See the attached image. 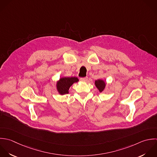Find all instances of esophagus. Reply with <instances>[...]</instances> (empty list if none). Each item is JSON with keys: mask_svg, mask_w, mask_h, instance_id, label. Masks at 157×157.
<instances>
[{"mask_svg": "<svg viewBox=\"0 0 157 157\" xmlns=\"http://www.w3.org/2000/svg\"><path fill=\"white\" fill-rule=\"evenodd\" d=\"M80 79H81V81H82L86 82V81H87V79H88V78H87V77H84V78H80Z\"/></svg>", "mask_w": 157, "mask_h": 157, "instance_id": "esophagus-1", "label": "esophagus"}]
</instances>
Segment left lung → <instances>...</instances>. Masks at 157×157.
Instances as JSON below:
<instances>
[{"label": "left lung", "instance_id": "1", "mask_svg": "<svg viewBox=\"0 0 157 157\" xmlns=\"http://www.w3.org/2000/svg\"><path fill=\"white\" fill-rule=\"evenodd\" d=\"M95 84L96 87L98 88V89L99 90V91L100 92H101L105 88V86H106L105 82L103 81V80H100V79L97 80V81H95Z\"/></svg>", "mask_w": 157, "mask_h": 157}]
</instances>
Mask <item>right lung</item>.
<instances>
[{
  "mask_svg": "<svg viewBox=\"0 0 157 157\" xmlns=\"http://www.w3.org/2000/svg\"><path fill=\"white\" fill-rule=\"evenodd\" d=\"M79 79L76 77L71 78H62L60 79L57 84V88L59 92L62 94H68V90L70 86L75 82H77Z\"/></svg>",
  "mask_w": 157,
  "mask_h": 157,
  "instance_id": "right-lung-1",
  "label": "right lung"
}]
</instances>
